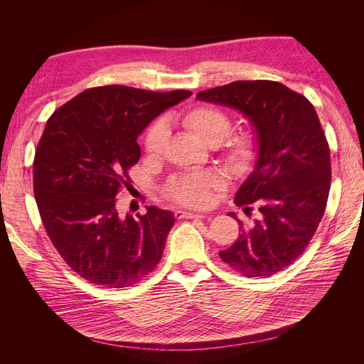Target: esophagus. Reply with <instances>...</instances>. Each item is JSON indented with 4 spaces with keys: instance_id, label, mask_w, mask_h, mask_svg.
<instances>
[{
    "instance_id": "esophagus-1",
    "label": "esophagus",
    "mask_w": 364,
    "mask_h": 364,
    "mask_svg": "<svg viewBox=\"0 0 364 364\" xmlns=\"http://www.w3.org/2000/svg\"><path fill=\"white\" fill-rule=\"evenodd\" d=\"M174 217L181 220V218H203L205 215L203 214H194V213H186V211H181V209H178V211H174Z\"/></svg>"
}]
</instances>
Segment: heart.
Listing matches in <instances>:
<instances>
[{"mask_svg": "<svg viewBox=\"0 0 364 364\" xmlns=\"http://www.w3.org/2000/svg\"><path fill=\"white\" fill-rule=\"evenodd\" d=\"M179 119L206 144H217L220 159L230 171H246L255 159V138L243 130L229 134L230 118L222 107L206 103L196 105L183 109L179 114ZM167 138V123L164 119H156L147 129L142 139V147L149 156H158L162 153ZM222 182L214 173L185 174L174 178L165 186V196L183 206L203 208L211 200L213 191L218 190Z\"/></svg>", "mask_w": 364, "mask_h": 364, "instance_id": "1", "label": "heart"}]
</instances>
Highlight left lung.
Here are the masks:
<instances>
[{"label":"left lung","instance_id":"8db88e82","mask_svg":"<svg viewBox=\"0 0 364 364\" xmlns=\"http://www.w3.org/2000/svg\"><path fill=\"white\" fill-rule=\"evenodd\" d=\"M196 97L235 107L255 126L257 167L235 203L261 215L252 225L237 220L241 234L218 255L243 277H272L302 255L325 213L331 156L321 121L306 97L273 80H237Z\"/></svg>","mask_w":364,"mask_h":364}]
</instances>
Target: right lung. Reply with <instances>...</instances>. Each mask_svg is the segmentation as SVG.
I'll use <instances>...</instances> for the list:
<instances>
[{
    "instance_id": "1",
    "label": "right lung",
    "mask_w": 364,
    "mask_h": 364,
    "mask_svg": "<svg viewBox=\"0 0 364 364\" xmlns=\"http://www.w3.org/2000/svg\"><path fill=\"white\" fill-rule=\"evenodd\" d=\"M190 95L97 86L48 118L33 161V191L53 246L83 279L124 289L158 266L174 217L147 206L144 215L121 218L115 196L130 186L138 135Z\"/></svg>"
}]
</instances>
